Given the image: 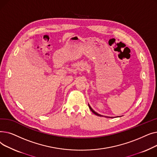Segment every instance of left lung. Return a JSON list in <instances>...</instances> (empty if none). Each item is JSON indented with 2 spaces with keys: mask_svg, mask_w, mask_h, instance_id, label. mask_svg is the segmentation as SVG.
<instances>
[{
  "mask_svg": "<svg viewBox=\"0 0 157 157\" xmlns=\"http://www.w3.org/2000/svg\"><path fill=\"white\" fill-rule=\"evenodd\" d=\"M88 107H89V108L90 109V110L92 111V112L93 113H94L95 114H96L97 116H98V117H104V116H102V115H101V114H98L97 112H95V111L91 108V106H90L89 104H88ZM106 117V118H113V117Z\"/></svg>",
  "mask_w": 157,
  "mask_h": 157,
  "instance_id": "1",
  "label": "left lung"
}]
</instances>
